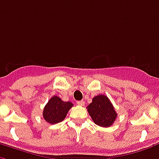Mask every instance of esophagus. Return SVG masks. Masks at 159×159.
Instances as JSON below:
<instances>
[{"mask_svg":"<svg viewBox=\"0 0 159 159\" xmlns=\"http://www.w3.org/2000/svg\"><path fill=\"white\" fill-rule=\"evenodd\" d=\"M76 103H77L79 106H83V105H84V102H83V101H77Z\"/></svg>","mask_w":159,"mask_h":159,"instance_id":"1","label":"esophagus"}]
</instances>
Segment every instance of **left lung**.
Segmentation results:
<instances>
[{"instance_id": "8db88e82", "label": "left lung", "mask_w": 159, "mask_h": 159, "mask_svg": "<svg viewBox=\"0 0 159 159\" xmlns=\"http://www.w3.org/2000/svg\"><path fill=\"white\" fill-rule=\"evenodd\" d=\"M87 109L93 122L102 127L111 126L117 117L115 108L105 95L95 96Z\"/></svg>"}]
</instances>
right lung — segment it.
Listing matches in <instances>:
<instances>
[{
	"instance_id": "right-lung-1",
	"label": "right lung",
	"mask_w": 159,
	"mask_h": 159,
	"mask_svg": "<svg viewBox=\"0 0 159 159\" xmlns=\"http://www.w3.org/2000/svg\"><path fill=\"white\" fill-rule=\"evenodd\" d=\"M72 106L71 102H64L58 96H53L44 106L43 117L48 123L56 124L66 118L69 109Z\"/></svg>"
}]
</instances>
